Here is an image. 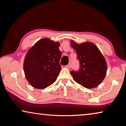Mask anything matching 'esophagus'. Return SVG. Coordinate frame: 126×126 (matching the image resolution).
I'll list each match as a JSON object with an SVG mask.
<instances>
[{
  "label": "esophagus",
  "mask_w": 126,
  "mask_h": 126,
  "mask_svg": "<svg viewBox=\"0 0 126 126\" xmlns=\"http://www.w3.org/2000/svg\"><path fill=\"white\" fill-rule=\"evenodd\" d=\"M66 67L68 68H71V63H68V64L67 65V66H66Z\"/></svg>",
  "instance_id": "1"
}]
</instances>
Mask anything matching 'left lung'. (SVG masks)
I'll return each mask as SVG.
<instances>
[{
  "instance_id": "8db88e82",
  "label": "left lung",
  "mask_w": 126,
  "mask_h": 126,
  "mask_svg": "<svg viewBox=\"0 0 126 126\" xmlns=\"http://www.w3.org/2000/svg\"><path fill=\"white\" fill-rule=\"evenodd\" d=\"M71 45L76 50L80 64L79 70L70 71L73 79L85 88L97 87L106 74L107 64L104 57L91 42L77 44L71 41Z\"/></svg>"
}]
</instances>
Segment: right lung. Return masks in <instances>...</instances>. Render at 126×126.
<instances>
[{
	"label": "right lung",
	"mask_w": 126,
	"mask_h": 126,
	"mask_svg": "<svg viewBox=\"0 0 126 126\" xmlns=\"http://www.w3.org/2000/svg\"><path fill=\"white\" fill-rule=\"evenodd\" d=\"M59 47V42L43 38L28 51L24 62V71L33 87L44 89L56 80L62 68L59 62L62 52Z\"/></svg>",
	"instance_id": "obj_1"
}]
</instances>
